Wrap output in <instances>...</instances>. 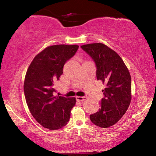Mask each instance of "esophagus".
Segmentation results:
<instances>
[{
	"label": "esophagus",
	"instance_id": "1",
	"mask_svg": "<svg viewBox=\"0 0 156 156\" xmlns=\"http://www.w3.org/2000/svg\"><path fill=\"white\" fill-rule=\"evenodd\" d=\"M87 98L86 96H76V100L79 101H83Z\"/></svg>",
	"mask_w": 156,
	"mask_h": 156
}]
</instances>
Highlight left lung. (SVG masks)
Returning a JSON list of instances; mask_svg holds the SVG:
<instances>
[{
	"mask_svg": "<svg viewBox=\"0 0 156 156\" xmlns=\"http://www.w3.org/2000/svg\"><path fill=\"white\" fill-rule=\"evenodd\" d=\"M96 66V77L106 84L98 112L90 115L95 125L107 128L120 120L131 100V80L127 67L115 51L102 43L82 45Z\"/></svg>",
	"mask_w": 156,
	"mask_h": 156,
	"instance_id": "obj_1",
	"label": "left lung"
}]
</instances>
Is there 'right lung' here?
<instances>
[{"instance_id":"obj_1","label":"right lung","mask_w":156,"mask_h":156,"mask_svg":"<svg viewBox=\"0 0 156 156\" xmlns=\"http://www.w3.org/2000/svg\"><path fill=\"white\" fill-rule=\"evenodd\" d=\"M78 45L49 46L36 55L26 73L24 93L27 106L36 120L44 128L57 130L70 118L75 98L55 96L54 83L63 73V67L74 56Z\"/></svg>"}]
</instances>
